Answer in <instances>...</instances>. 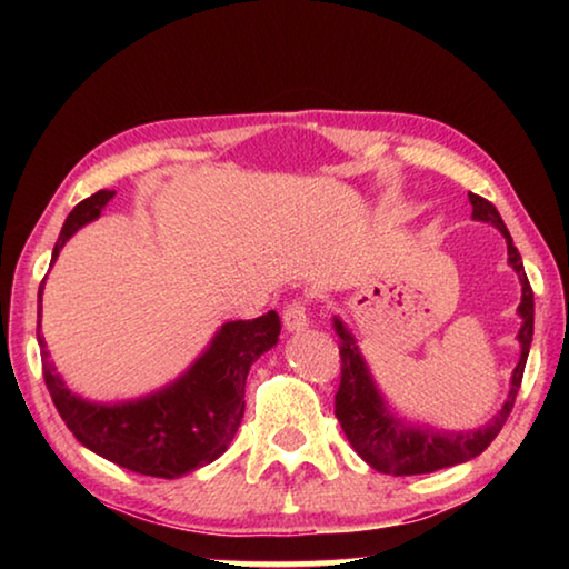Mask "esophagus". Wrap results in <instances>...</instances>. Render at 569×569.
Here are the masks:
<instances>
[{
    "mask_svg": "<svg viewBox=\"0 0 569 569\" xmlns=\"http://www.w3.org/2000/svg\"><path fill=\"white\" fill-rule=\"evenodd\" d=\"M283 326L288 333H301L308 329V313L303 301H291L283 311Z\"/></svg>",
    "mask_w": 569,
    "mask_h": 569,
    "instance_id": "esophagus-1",
    "label": "esophagus"
}]
</instances>
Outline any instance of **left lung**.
<instances>
[{
	"label": "left lung",
	"instance_id": "left-lung-1",
	"mask_svg": "<svg viewBox=\"0 0 569 569\" xmlns=\"http://www.w3.org/2000/svg\"><path fill=\"white\" fill-rule=\"evenodd\" d=\"M471 203V218L481 220V223L495 226L507 240V263L512 266L519 283H522V301L517 306L519 326L517 341H519V361L509 379V393L492 419L481 423L479 429L455 431V429H437L429 423H413L407 419H399L397 413L389 409L387 399L379 391L377 381L371 377L369 363H366L363 353L356 346L353 333L349 331L339 316H333V331L339 333L341 346V387L336 391V419L341 421V429L346 439L351 441L356 455H359L366 465L373 467L381 475L393 477H409V475H429V471L445 469L461 465L479 457L495 437L502 431L509 411L515 407L519 383H522L525 363L529 356V346H532L535 333V296L529 288L522 256L512 243V236L505 226L502 216L489 200L469 192Z\"/></svg>",
	"mask_w": 569,
	"mask_h": 569
}]
</instances>
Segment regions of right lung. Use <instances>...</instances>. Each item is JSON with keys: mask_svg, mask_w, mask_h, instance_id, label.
Returning <instances> with one entry per match:
<instances>
[{"mask_svg": "<svg viewBox=\"0 0 569 569\" xmlns=\"http://www.w3.org/2000/svg\"><path fill=\"white\" fill-rule=\"evenodd\" d=\"M114 192L100 190L67 216L57 238L52 261L77 230L98 220ZM42 288L37 341L50 397L67 429L82 447L146 477L178 479L216 461L230 447L246 411V379L250 363L271 351L281 333V319L268 311L253 321L220 326L206 351L176 381L128 401H90L67 389L50 361L42 336Z\"/></svg>", "mask_w": 569, "mask_h": 569, "instance_id": "obj_1", "label": "right lung"}]
</instances>
